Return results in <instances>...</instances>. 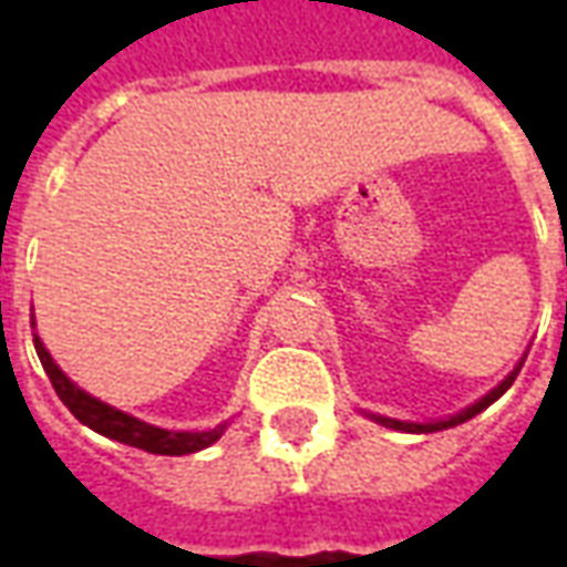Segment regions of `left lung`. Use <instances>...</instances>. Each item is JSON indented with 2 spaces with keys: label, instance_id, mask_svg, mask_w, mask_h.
Returning a JSON list of instances; mask_svg holds the SVG:
<instances>
[{
  "label": "left lung",
  "instance_id": "obj_1",
  "mask_svg": "<svg viewBox=\"0 0 567 567\" xmlns=\"http://www.w3.org/2000/svg\"><path fill=\"white\" fill-rule=\"evenodd\" d=\"M523 361L525 358H519V364L504 377V380L492 389L488 394H483L480 401H474L471 406H464V410H458L455 416H446V419H434V422H401V419H389V416H380V413H364V416H370L377 425H385V427H392V431H406V434H434V431H446V427H455V425H462V422H467V419H474L476 413H483L486 406H492L495 401H498L501 394L507 392L513 385V380H516V373L523 370Z\"/></svg>",
  "mask_w": 567,
  "mask_h": 567
}]
</instances>
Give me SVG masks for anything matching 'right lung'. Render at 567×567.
Here are the masks:
<instances>
[{"label":"right lung","mask_w":567,"mask_h":567,"mask_svg":"<svg viewBox=\"0 0 567 567\" xmlns=\"http://www.w3.org/2000/svg\"><path fill=\"white\" fill-rule=\"evenodd\" d=\"M30 324L35 328V319ZM32 343H35V352H39V361H42L48 380L54 385V392L60 394V401L69 406V413L79 419L81 425L93 427L103 437L127 443V446H136V450L154 452V455H190V452L212 446L227 431V425H230V422H221V425L206 427V431H169V427H157L151 425V422H142V419L130 416L124 410L105 404L100 398H93L91 392L79 389L60 370V364L51 358V352L44 349L39 333H32Z\"/></svg>","instance_id":"add662e5"}]
</instances>
